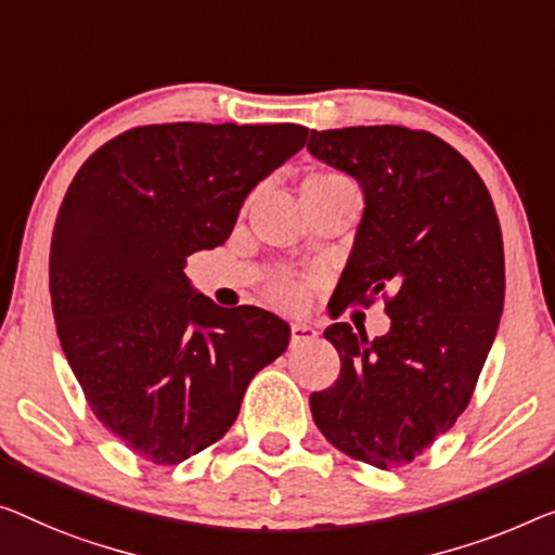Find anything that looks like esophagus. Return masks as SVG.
<instances>
[{
	"label": "esophagus",
	"instance_id": "obj_1",
	"mask_svg": "<svg viewBox=\"0 0 555 555\" xmlns=\"http://www.w3.org/2000/svg\"><path fill=\"white\" fill-rule=\"evenodd\" d=\"M319 338V331L309 326V324H292V344H309V341H317Z\"/></svg>",
	"mask_w": 555,
	"mask_h": 555
}]
</instances>
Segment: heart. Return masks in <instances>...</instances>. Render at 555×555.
<instances>
[{
	"instance_id": "1",
	"label": "heart",
	"mask_w": 555,
	"mask_h": 555,
	"mask_svg": "<svg viewBox=\"0 0 555 555\" xmlns=\"http://www.w3.org/2000/svg\"><path fill=\"white\" fill-rule=\"evenodd\" d=\"M341 189H351V181L341 177V173L321 171V173H311V177L304 179L301 196H306V198L328 196L334 192H341ZM269 299H271V304L279 306V309H286V311L301 309L304 288H301V284H296V281H292V279H281L269 288Z\"/></svg>"
}]
</instances>
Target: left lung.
<instances>
[{
	"mask_svg": "<svg viewBox=\"0 0 555 555\" xmlns=\"http://www.w3.org/2000/svg\"><path fill=\"white\" fill-rule=\"evenodd\" d=\"M309 152L363 192V217L331 301H386L391 328L331 324L341 359L311 416L338 451L376 468L406 466L468 406L503 311L499 217L483 179L428 131H313Z\"/></svg>",
	"mask_w": 555,
	"mask_h": 555,
	"instance_id": "8db88e82",
	"label": "left lung"
}]
</instances>
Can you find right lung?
I'll return each instance as SVG.
<instances>
[{"mask_svg": "<svg viewBox=\"0 0 555 555\" xmlns=\"http://www.w3.org/2000/svg\"><path fill=\"white\" fill-rule=\"evenodd\" d=\"M299 124H149L81 164L56 214L49 292L94 416L152 463L217 443L286 351L276 313L224 309L184 274L224 244L251 189L299 152Z\"/></svg>", "mask_w": 555, "mask_h": 555, "instance_id": "right-lung-1", "label": "right lung"}]
</instances>
